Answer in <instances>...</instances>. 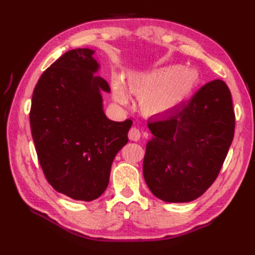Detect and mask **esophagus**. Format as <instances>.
I'll return each mask as SVG.
<instances>
[{
	"instance_id": "1",
	"label": "esophagus",
	"mask_w": 255,
	"mask_h": 255,
	"mask_svg": "<svg viewBox=\"0 0 255 255\" xmlns=\"http://www.w3.org/2000/svg\"><path fill=\"white\" fill-rule=\"evenodd\" d=\"M128 137H129V139L132 140V141H138V140H140V138H141V132H140L138 128L133 127L130 129V130H129Z\"/></svg>"
}]
</instances>
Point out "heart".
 <instances>
[{
	"label": "heart",
	"mask_w": 255,
	"mask_h": 255,
	"mask_svg": "<svg viewBox=\"0 0 255 255\" xmlns=\"http://www.w3.org/2000/svg\"><path fill=\"white\" fill-rule=\"evenodd\" d=\"M198 74L193 69L165 66L148 72L133 73L127 79V85L139 99L141 110L149 115H160L171 111L191 93ZM113 93L121 104H126L128 95L121 79L113 80Z\"/></svg>",
	"instance_id": "b5f03b06"
}]
</instances>
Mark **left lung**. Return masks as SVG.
<instances>
[{
    "instance_id": "left-lung-1",
    "label": "left lung",
    "mask_w": 255,
    "mask_h": 255,
    "mask_svg": "<svg viewBox=\"0 0 255 255\" xmlns=\"http://www.w3.org/2000/svg\"><path fill=\"white\" fill-rule=\"evenodd\" d=\"M229 88L215 80L191 100L148 121L153 138L143 159V177L154 196L167 203L198 198L217 178L235 134Z\"/></svg>"
}]
</instances>
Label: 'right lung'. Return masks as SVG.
Returning <instances> with one entry per match:
<instances>
[{
	"mask_svg": "<svg viewBox=\"0 0 255 255\" xmlns=\"http://www.w3.org/2000/svg\"><path fill=\"white\" fill-rule=\"evenodd\" d=\"M94 50L67 51L41 74L29 113L42 172L57 192L91 202L105 192L115 155L128 142L132 121L113 122L103 111L104 79Z\"/></svg>",
	"mask_w": 255,
	"mask_h": 255,
	"instance_id": "1",
	"label": "right lung"
}]
</instances>
